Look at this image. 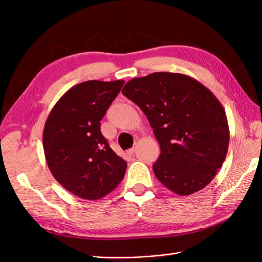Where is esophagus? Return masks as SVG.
<instances>
[{
  "label": "esophagus",
  "instance_id": "obj_1",
  "mask_svg": "<svg viewBox=\"0 0 262 262\" xmlns=\"http://www.w3.org/2000/svg\"><path fill=\"white\" fill-rule=\"evenodd\" d=\"M135 150H136V147H132L130 149H128V153L134 154V153H135Z\"/></svg>",
  "mask_w": 262,
  "mask_h": 262
}]
</instances>
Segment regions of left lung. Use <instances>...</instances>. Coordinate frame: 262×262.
Returning <instances> with one entry per match:
<instances>
[{"label": "left lung", "instance_id": "left-lung-1", "mask_svg": "<svg viewBox=\"0 0 262 262\" xmlns=\"http://www.w3.org/2000/svg\"><path fill=\"white\" fill-rule=\"evenodd\" d=\"M124 96L142 109L161 146L156 179L179 195L202 190L226 160L230 132L226 112L195 79L154 72L127 82Z\"/></svg>", "mask_w": 262, "mask_h": 262}]
</instances>
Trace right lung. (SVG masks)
Instances as JSON below:
<instances>
[{
    "mask_svg": "<svg viewBox=\"0 0 262 262\" xmlns=\"http://www.w3.org/2000/svg\"><path fill=\"white\" fill-rule=\"evenodd\" d=\"M124 80H89L70 88L51 109L43 149L53 178L83 200H99L123 180L127 163L111 148L100 120Z\"/></svg>",
    "mask_w": 262,
    "mask_h": 262,
    "instance_id": "obj_1",
    "label": "right lung"
}]
</instances>
